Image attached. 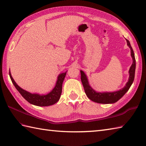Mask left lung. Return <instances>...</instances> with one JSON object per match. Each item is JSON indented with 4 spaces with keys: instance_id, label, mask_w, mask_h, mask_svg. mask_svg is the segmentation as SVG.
<instances>
[{
    "instance_id": "obj_1",
    "label": "left lung",
    "mask_w": 146,
    "mask_h": 146,
    "mask_svg": "<svg viewBox=\"0 0 146 146\" xmlns=\"http://www.w3.org/2000/svg\"><path fill=\"white\" fill-rule=\"evenodd\" d=\"M127 45L131 49V56L133 60V63L131 65L129 70V79L128 82L124 88L120 90L119 91L115 92H106V93H99L95 92L94 90H93L91 86L89 85L88 82V79L86 78V76L83 71H80L81 73V80L83 88L85 90V92L89 99L94 101L96 103L99 104H113L122 98L125 93L129 90V89L131 87L133 82L134 80L135 76V59L134 53V51L131 47V44L128 39H126Z\"/></svg>"
}]
</instances>
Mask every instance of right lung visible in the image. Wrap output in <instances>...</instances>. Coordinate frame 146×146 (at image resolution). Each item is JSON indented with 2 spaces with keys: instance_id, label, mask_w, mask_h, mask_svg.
Returning a JSON list of instances; mask_svg holds the SVG:
<instances>
[{
  "instance_id": "right-lung-1",
  "label": "right lung",
  "mask_w": 146,
  "mask_h": 146,
  "mask_svg": "<svg viewBox=\"0 0 146 146\" xmlns=\"http://www.w3.org/2000/svg\"><path fill=\"white\" fill-rule=\"evenodd\" d=\"M66 72L60 74L58 77V80L56 83V85L53 90L48 94L45 95H40L39 94H32L31 93L27 92L24 90L19 87L17 83L15 82L14 79L12 78L11 72L9 71V76L11 79V81L13 83L14 86L21 95L23 96L24 99L29 102L30 104L36 105L39 107H46L52 105L60 100V96L62 92V85H63V80L66 76Z\"/></svg>"
}]
</instances>
